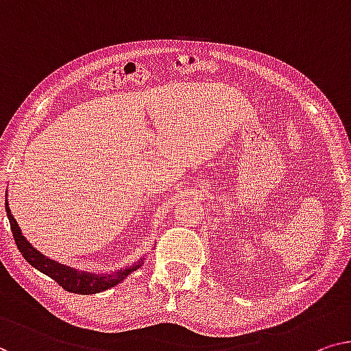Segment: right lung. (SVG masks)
<instances>
[{
	"mask_svg": "<svg viewBox=\"0 0 351 351\" xmlns=\"http://www.w3.org/2000/svg\"><path fill=\"white\" fill-rule=\"evenodd\" d=\"M6 213H8V219L10 223V230H12L15 244H17L19 250L22 252L23 258L28 261L33 268L40 271V273H44L45 276L51 277L56 284L71 293H77V295H94V293L106 291L108 289H112V287L118 285L119 282H123L130 273L137 271L140 266H143L145 263V255H143L142 258L134 261L132 265H128L124 266V268L108 271V273H99V274L90 273V271H80V269L71 268V266L67 265H61L58 261L51 260L49 257H45L44 254H40L39 250L33 247L28 239L23 237L22 230H20L17 221H15L12 213H10L9 209L8 195H6Z\"/></svg>",
	"mask_w": 351,
	"mask_h": 351,
	"instance_id": "right-lung-1",
	"label": "right lung"
}]
</instances>
